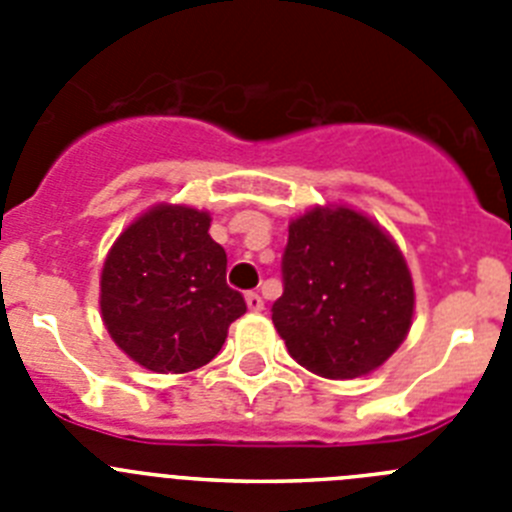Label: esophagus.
<instances>
[{
  "label": "esophagus",
  "mask_w": 512,
  "mask_h": 512,
  "mask_svg": "<svg viewBox=\"0 0 512 512\" xmlns=\"http://www.w3.org/2000/svg\"><path fill=\"white\" fill-rule=\"evenodd\" d=\"M246 307L251 312H261V310H264V300H261V295H256V292H248V295H246Z\"/></svg>",
  "instance_id": "34e87169"
}]
</instances>
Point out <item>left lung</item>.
<instances>
[{
  "instance_id": "8db88e82",
  "label": "left lung",
  "mask_w": 512,
  "mask_h": 512,
  "mask_svg": "<svg viewBox=\"0 0 512 512\" xmlns=\"http://www.w3.org/2000/svg\"><path fill=\"white\" fill-rule=\"evenodd\" d=\"M284 292L271 320L289 356L325 379L372 374L408 338L415 289L392 235L348 205H315L289 223Z\"/></svg>"
}]
</instances>
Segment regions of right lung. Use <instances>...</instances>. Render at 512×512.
Here are the masks:
<instances>
[{
	"label": "right lung",
	"instance_id": "1",
	"mask_svg": "<svg viewBox=\"0 0 512 512\" xmlns=\"http://www.w3.org/2000/svg\"><path fill=\"white\" fill-rule=\"evenodd\" d=\"M210 212L153 205L117 235L99 279L102 323L122 354L148 372L187 374L210 364L243 297L225 284V251Z\"/></svg>",
	"mask_w": 512,
	"mask_h": 512
}]
</instances>
